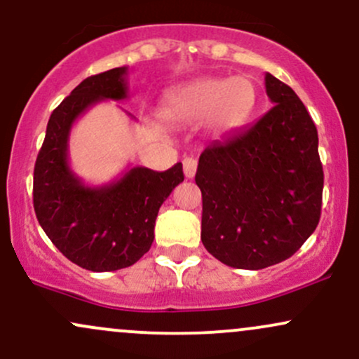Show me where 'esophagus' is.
Wrapping results in <instances>:
<instances>
[{
	"mask_svg": "<svg viewBox=\"0 0 359 359\" xmlns=\"http://www.w3.org/2000/svg\"><path fill=\"white\" fill-rule=\"evenodd\" d=\"M182 165H184L185 177H187V179H192V177L196 175V172H197V161H196V158L185 157Z\"/></svg>",
	"mask_w": 359,
	"mask_h": 359,
	"instance_id": "1",
	"label": "esophagus"
}]
</instances>
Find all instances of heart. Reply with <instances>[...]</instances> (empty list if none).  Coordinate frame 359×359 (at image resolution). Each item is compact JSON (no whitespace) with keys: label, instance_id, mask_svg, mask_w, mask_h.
I'll return each mask as SVG.
<instances>
[{"label":"heart","instance_id":"obj_1","mask_svg":"<svg viewBox=\"0 0 359 359\" xmlns=\"http://www.w3.org/2000/svg\"><path fill=\"white\" fill-rule=\"evenodd\" d=\"M256 90L243 76L205 79L177 90L168 97L162 116L168 122L201 123L210 118L217 132L241 127L252 114Z\"/></svg>","mask_w":359,"mask_h":359}]
</instances>
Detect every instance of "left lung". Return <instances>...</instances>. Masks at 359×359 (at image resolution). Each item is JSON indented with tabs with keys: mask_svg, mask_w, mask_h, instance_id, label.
<instances>
[{
	"mask_svg": "<svg viewBox=\"0 0 359 359\" xmlns=\"http://www.w3.org/2000/svg\"><path fill=\"white\" fill-rule=\"evenodd\" d=\"M273 109L244 130L215 142L198 158L205 249L236 269L286 261L321 215L318 130L291 86L266 73Z\"/></svg>",
	"mask_w": 359,
	"mask_h": 359,
	"instance_id": "8db88e82",
	"label": "left lung"
}]
</instances>
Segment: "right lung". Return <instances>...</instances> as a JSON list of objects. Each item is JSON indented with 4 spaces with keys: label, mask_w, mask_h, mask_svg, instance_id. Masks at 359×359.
<instances>
[{
    "label": "right lung",
    "mask_w": 359,
    "mask_h": 359,
    "mask_svg": "<svg viewBox=\"0 0 359 359\" xmlns=\"http://www.w3.org/2000/svg\"><path fill=\"white\" fill-rule=\"evenodd\" d=\"M127 75L128 68L120 67L81 81L51 114L34 163L38 222L65 257L95 273L123 269L144 256L154 243L158 209L184 180L180 162L165 172L128 167L103 185L85 184L72 170L73 123L98 102L127 100Z\"/></svg>",
    "instance_id": "1"
}]
</instances>
